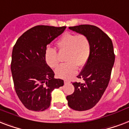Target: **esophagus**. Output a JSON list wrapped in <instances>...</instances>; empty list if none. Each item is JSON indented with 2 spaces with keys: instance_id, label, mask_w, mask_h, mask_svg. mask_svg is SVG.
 Segmentation results:
<instances>
[{
  "instance_id": "esophagus-1",
  "label": "esophagus",
  "mask_w": 129,
  "mask_h": 129,
  "mask_svg": "<svg viewBox=\"0 0 129 129\" xmlns=\"http://www.w3.org/2000/svg\"><path fill=\"white\" fill-rule=\"evenodd\" d=\"M64 84H67V83H69L71 82L69 80H67V79H64Z\"/></svg>"
}]
</instances>
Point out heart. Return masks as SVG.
Instances as JSON below:
<instances>
[{
	"label": "heart",
	"mask_w": 129,
	"mask_h": 129,
	"mask_svg": "<svg viewBox=\"0 0 129 129\" xmlns=\"http://www.w3.org/2000/svg\"><path fill=\"white\" fill-rule=\"evenodd\" d=\"M60 52H67L66 64L56 70V75L60 78H70L77 73L78 67H84L91 54V43L86 36L67 33L56 42ZM44 59L47 64L52 69L59 64L58 55L55 49L48 48L45 51Z\"/></svg>",
	"instance_id": "b5f03b06"
}]
</instances>
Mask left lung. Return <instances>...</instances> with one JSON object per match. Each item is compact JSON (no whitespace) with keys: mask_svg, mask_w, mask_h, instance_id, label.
I'll use <instances>...</instances> for the list:
<instances>
[{"mask_svg":"<svg viewBox=\"0 0 129 129\" xmlns=\"http://www.w3.org/2000/svg\"><path fill=\"white\" fill-rule=\"evenodd\" d=\"M70 29L86 36L91 43V54L79 79L74 82L73 93L67 96L68 105L77 111H84L96 105L109 83L115 54L111 39L102 29L91 25L69 27Z\"/></svg>","mask_w":129,"mask_h":129,"instance_id":"8db88e82","label":"left lung"}]
</instances>
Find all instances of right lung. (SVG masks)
<instances>
[{
	"instance_id": "add662e5",
	"label": "right lung",
	"mask_w": 129,
	"mask_h": 129,
	"mask_svg": "<svg viewBox=\"0 0 129 129\" xmlns=\"http://www.w3.org/2000/svg\"><path fill=\"white\" fill-rule=\"evenodd\" d=\"M67 27L37 25L18 38L11 64L16 93L29 110L44 111L50 107L51 92L64 85L45 61L47 45L63 33Z\"/></svg>"
}]
</instances>
